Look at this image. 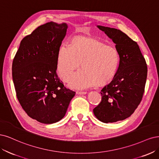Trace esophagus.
Here are the masks:
<instances>
[{
	"instance_id": "esophagus-1",
	"label": "esophagus",
	"mask_w": 159,
	"mask_h": 159,
	"mask_svg": "<svg viewBox=\"0 0 159 159\" xmlns=\"http://www.w3.org/2000/svg\"><path fill=\"white\" fill-rule=\"evenodd\" d=\"M76 94L81 95V94H87V93H86V92H80V91H77V92H76Z\"/></svg>"
}]
</instances>
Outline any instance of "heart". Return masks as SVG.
<instances>
[{
	"label": "heart",
	"mask_w": 159,
	"mask_h": 159,
	"mask_svg": "<svg viewBox=\"0 0 159 159\" xmlns=\"http://www.w3.org/2000/svg\"><path fill=\"white\" fill-rule=\"evenodd\" d=\"M119 63V53L114 45L96 38L76 37L70 48H59L57 70L61 79L68 82L80 65L82 69L73 75L69 86L84 89L109 83L117 73Z\"/></svg>",
	"instance_id": "heart-1"
}]
</instances>
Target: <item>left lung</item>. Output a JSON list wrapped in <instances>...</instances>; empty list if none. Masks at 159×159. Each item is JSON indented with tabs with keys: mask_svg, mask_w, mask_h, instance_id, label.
Segmentation results:
<instances>
[{
	"mask_svg": "<svg viewBox=\"0 0 159 159\" xmlns=\"http://www.w3.org/2000/svg\"><path fill=\"white\" fill-rule=\"evenodd\" d=\"M116 44L118 69L111 83L101 90L102 101L93 110L96 117L108 124L131 116L140 104L147 76V66L139 45L120 30L97 25Z\"/></svg>",
	"mask_w": 159,
	"mask_h": 159,
	"instance_id": "8db88e82",
	"label": "left lung"
}]
</instances>
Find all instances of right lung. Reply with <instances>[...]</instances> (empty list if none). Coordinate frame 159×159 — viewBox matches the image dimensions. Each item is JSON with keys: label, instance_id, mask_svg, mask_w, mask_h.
Instances as JSON below:
<instances>
[{"label": "right lung", "instance_id": "1", "mask_svg": "<svg viewBox=\"0 0 159 159\" xmlns=\"http://www.w3.org/2000/svg\"><path fill=\"white\" fill-rule=\"evenodd\" d=\"M68 25H40L23 38L13 60L12 79L17 98L32 119L51 124L63 118L75 93L57 75V53Z\"/></svg>", "mask_w": 159, "mask_h": 159}]
</instances>
